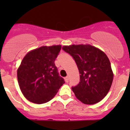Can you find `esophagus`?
Masks as SVG:
<instances>
[{
    "label": "esophagus",
    "mask_w": 130,
    "mask_h": 130,
    "mask_svg": "<svg viewBox=\"0 0 130 130\" xmlns=\"http://www.w3.org/2000/svg\"><path fill=\"white\" fill-rule=\"evenodd\" d=\"M65 80L66 83H68V81H69V77L68 76H67L65 77Z\"/></svg>",
    "instance_id": "1"
}]
</instances>
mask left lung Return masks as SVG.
<instances>
[{"label":"left lung","mask_w":130,"mask_h":130,"mask_svg":"<svg viewBox=\"0 0 130 130\" xmlns=\"http://www.w3.org/2000/svg\"><path fill=\"white\" fill-rule=\"evenodd\" d=\"M62 49L73 57L78 68L80 82L71 87L76 97L86 104H94L106 96L114 73L108 56L90 44H71Z\"/></svg>","instance_id":"left-lung-1"}]
</instances>
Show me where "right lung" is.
I'll return each mask as SVG.
<instances>
[{
	"label": "right lung",
	"mask_w": 130,
	"mask_h": 130,
	"mask_svg": "<svg viewBox=\"0 0 130 130\" xmlns=\"http://www.w3.org/2000/svg\"><path fill=\"white\" fill-rule=\"evenodd\" d=\"M61 46H41L31 50L22 59L17 70L18 81L22 93L30 102H48L65 83L54 63Z\"/></svg>",
	"instance_id": "add662e5"
}]
</instances>
